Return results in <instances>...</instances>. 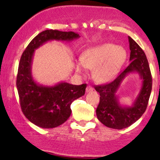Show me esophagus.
<instances>
[{
	"label": "esophagus",
	"instance_id": "1",
	"mask_svg": "<svg viewBox=\"0 0 160 160\" xmlns=\"http://www.w3.org/2000/svg\"><path fill=\"white\" fill-rule=\"evenodd\" d=\"M93 91V88L91 86H88L86 89V92H91Z\"/></svg>",
	"mask_w": 160,
	"mask_h": 160
}]
</instances>
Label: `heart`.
<instances>
[{
  "instance_id": "1",
  "label": "heart",
  "mask_w": 160,
  "mask_h": 160,
  "mask_svg": "<svg viewBox=\"0 0 160 160\" xmlns=\"http://www.w3.org/2000/svg\"><path fill=\"white\" fill-rule=\"evenodd\" d=\"M127 52L123 47L113 43H104L86 49L80 56V61L75 62V69L80 74L85 68L94 69L95 80L104 83L113 80L123 66Z\"/></svg>"
}]
</instances>
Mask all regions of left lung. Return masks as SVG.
Listing matches in <instances>:
<instances>
[{"instance_id": "left-lung-1", "label": "left lung", "mask_w": 160, "mask_h": 160, "mask_svg": "<svg viewBox=\"0 0 160 160\" xmlns=\"http://www.w3.org/2000/svg\"><path fill=\"white\" fill-rule=\"evenodd\" d=\"M129 65L108 84L95 86L100 94V102L96 109L98 120L107 127L122 129L141 118L146 111L152 90V77L146 55L138 44L129 36ZM129 73H138L142 80L140 90L131 106L120 103L117 92L124 78Z\"/></svg>"}]
</instances>
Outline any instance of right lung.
I'll use <instances>...</instances> for the list:
<instances>
[{
    "label": "right lung",
    "mask_w": 160,
    "mask_h": 160,
    "mask_svg": "<svg viewBox=\"0 0 160 160\" xmlns=\"http://www.w3.org/2000/svg\"><path fill=\"white\" fill-rule=\"evenodd\" d=\"M80 37L74 32L46 30L29 43L22 55L16 79L20 105L28 120L39 127L52 128L64 123L71 116V103L85 94L86 84L60 82L45 86L37 82L32 74L34 52L49 41L71 42Z\"/></svg>",
    "instance_id": "right-lung-1"
}]
</instances>
